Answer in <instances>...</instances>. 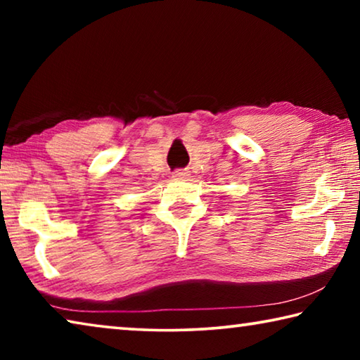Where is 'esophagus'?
I'll return each instance as SVG.
<instances>
[{
    "label": "esophagus",
    "instance_id": "esophagus-1",
    "mask_svg": "<svg viewBox=\"0 0 360 360\" xmlns=\"http://www.w3.org/2000/svg\"><path fill=\"white\" fill-rule=\"evenodd\" d=\"M188 176H191V172H188V169H176L173 173L174 179H187Z\"/></svg>",
    "mask_w": 360,
    "mask_h": 360
}]
</instances>
